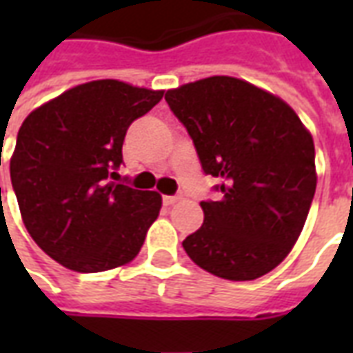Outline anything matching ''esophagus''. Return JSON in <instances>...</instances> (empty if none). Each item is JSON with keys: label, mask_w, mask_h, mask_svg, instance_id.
<instances>
[{"label": "esophagus", "mask_w": 353, "mask_h": 353, "mask_svg": "<svg viewBox=\"0 0 353 353\" xmlns=\"http://www.w3.org/2000/svg\"><path fill=\"white\" fill-rule=\"evenodd\" d=\"M179 199H181L179 194H164V196H162V202H164L166 206H172V204H176Z\"/></svg>", "instance_id": "esophagus-1"}]
</instances>
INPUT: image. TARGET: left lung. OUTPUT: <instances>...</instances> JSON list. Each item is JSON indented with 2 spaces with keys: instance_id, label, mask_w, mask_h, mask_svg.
Returning a JSON list of instances; mask_svg holds the SVG:
<instances>
[{
  "instance_id": "1",
  "label": "left lung",
  "mask_w": 353,
  "mask_h": 353,
  "mask_svg": "<svg viewBox=\"0 0 353 353\" xmlns=\"http://www.w3.org/2000/svg\"><path fill=\"white\" fill-rule=\"evenodd\" d=\"M202 170L223 183L204 200V223L183 240L200 268L257 280L288 257L316 192L310 132L288 103L248 81L215 75L166 92Z\"/></svg>"
}]
</instances>
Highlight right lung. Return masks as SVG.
<instances>
[{
	"mask_svg": "<svg viewBox=\"0 0 353 353\" xmlns=\"http://www.w3.org/2000/svg\"><path fill=\"white\" fill-rule=\"evenodd\" d=\"M162 94L123 81H90L43 103L20 126L11 181L22 221L35 244L65 268L103 272L141 250L162 199L124 185L117 170L128 126Z\"/></svg>",
	"mask_w": 353,
	"mask_h": 353,
	"instance_id": "right-lung-1",
	"label": "right lung"
}]
</instances>
